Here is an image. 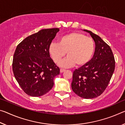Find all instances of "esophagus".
<instances>
[{
    "mask_svg": "<svg viewBox=\"0 0 125 125\" xmlns=\"http://www.w3.org/2000/svg\"><path fill=\"white\" fill-rule=\"evenodd\" d=\"M64 70H63V69H61L60 70V72L61 73H63V72H64Z\"/></svg>",
    "mask_w": 125,
    "mask_h": 125,
    "instance_id": "34e87169",
    "label": "esophagus"
}]
</instances>
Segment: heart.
I'll list each match as a JSON object with an SVG mask.
<instances>
[{"label": "heart", "mask_w": 125, "mask_h": 125, "mask_svg": "<svg viewBox=\"0 0 125 125\" xmlns=\"http://www.w3.org/2000/svg\"><path fill=\"white\" fill-rule=\"evenodd\" d=\"M94 51L92 38L80 33L72 32L58 39V44L52 43L48 52L55 63H58L66 54L68 57L60 63L61 67L68 68L74 64L80 67L87 64Z\"/></svg>", "instance_id": "obj_1"}]
</instances>
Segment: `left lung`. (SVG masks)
<instances>
[{
    "mask_svg": "<svg viewBox=\"0 0 125 125\" xmlns=\"http://www.w3.org/2000/svg\"><path fill=\"white\" fill-rule=\"evenodd\" d=\"M90 34L96 47L93 58L73 73L71 87L78 96L86 99L96 98L105 90L111 79L115 67V61L110 47L92 31Z\"/></svg>",
    "mask_w": 125,
    "mask_h": 125,
    "instance_id": "obj_1",
    "label": "left lung"
}]
</instances>
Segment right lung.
I'll return each instance as SVG.
<instances>
[{
	"instance_id": "add662e5",
	"label": "right lung",
	"mask_w": 125,
	"mask_h": 125,
	"mask_svg": "<svg viewBox=\"0 0 125 125\" xmlns=\"http://www.w3.org/2000/svg\"><path fill=\"white\" fill-rule=\"evenodd\" d=\"M59 31V28L42 29L25 38L15 49L12 64L14 76L29 96L46 94L54 85V77L60 73L48 52Z\"/></svg>"
}]
</instances>
